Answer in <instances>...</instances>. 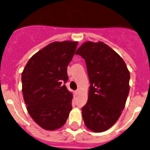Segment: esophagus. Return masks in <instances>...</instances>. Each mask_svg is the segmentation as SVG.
I'll use <instances>...</instances> for the list:
<instances>
[{"mask_svg":"<svg viewBox=\"0 0 150 150\" xmlns=\"http://www.w3.org/2000/svg\"><path fill=\"white\" fill-rule=\"evenodd\" d=\"M80 92H81L80 89H78L76 91V95H79V94L80 93Z\"/></svg>","mask_w":150,"mask_h":150,"instance_id":"obj_1","label":"esophagus"}]
</instances>
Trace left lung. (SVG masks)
I'll return each instance as SVG.
<instances>
[{"label": "left lung", "instance_id": "1", "mask_svg": "<svg viewBox=\"0 0 150 150\" xmlns=\"http://www.w3.org/2000/svg\"><path fill=\"white\" fill-rule=\"evenodd\" d=\"M76 54L85 60L90 82L87 103L81 109L84 124L94 132H105L124 108L130 73L121 57L103 42H85Z\"/></svg>", "mask_w": 150, "mask_h": 150}]
</instances>
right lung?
Instances as JSON below:
<instances>
[{"label": "right lung", "mask_w": 150, "mask_h": 150, "mask_svg": "<svg viewBox=\"0 0 150 150\" xmlns=\"http://www.w3.org/2000/svg\"><path fill=\"white\" fill-rule=\"evenodd\" d=\"M77 42H54L29 60L21 74L22 93L32 119L45 130L62 127L72 109V95L66 85L67 66Z\"/></svg>", "instance_id": "1"}]
</instances>
